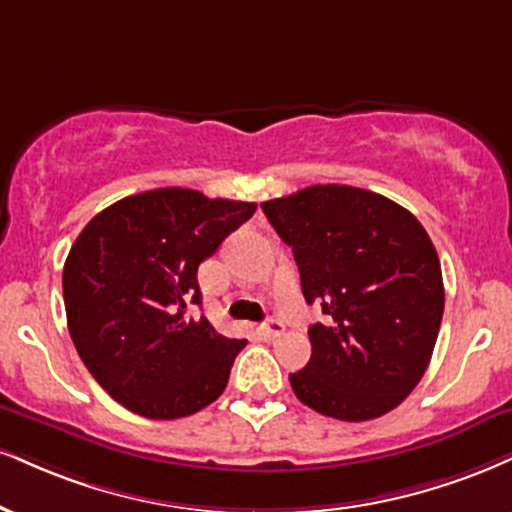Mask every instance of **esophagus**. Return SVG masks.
<instances>
[{
	"label": "esophagus",
	"mask_w": 512,
	"mask_h": 512,
	"mask_svg": "<svg viewBox=\"0 0 512 512\" xmlns=\"http://www.w3.org/2000/svg\"><path fill=\"white\" fill-rule=\"evenodd\" d=\"M281 331H283V326L276 322V319H269L267 324L257 326V336H260L262 341H274L276 336H281Z\"/></svg>",
	"instance_id": "obj_1"
}]
</instances>
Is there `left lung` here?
Masks as SVG:
<instances>
[{
	"mask_svg": "<svg viewBox=\"0 0 512 512\" xmlns=\"http://www.w3.org/2000/svg\"><path fill=\"white\" fill-rule=\"evenodd\" d=\"M293 248L312 357L288 374L300 403L343 422L386 415L420 384L443 317L441 262L405 207L353 186H310L262 202Z\"/></svg>",
	"mask_w": 512,
	"mask_h": 512,
	"instance_id": "1",
	"label": "left lung"
}]
</instances>
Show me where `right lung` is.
<instances>
[{
	"label": "right lung",
	"mask_w": 512,
	"mask_h": 512,
	"mask_svg": "<svg viewBox=\"0 0 512 512\" xmlns=\"http://www.w3.org/2000/svg\"><path fill=\"white\" fill-rule=\"evenodd\" d=\"M255 202L157 188L88 221L64 264V305L80 360L116 403L150 420H178L214 403L248 341L205 317L197 267L255 214Z\"/></svg>",
	"instance_id": "add662e5"
}]
</instances>
